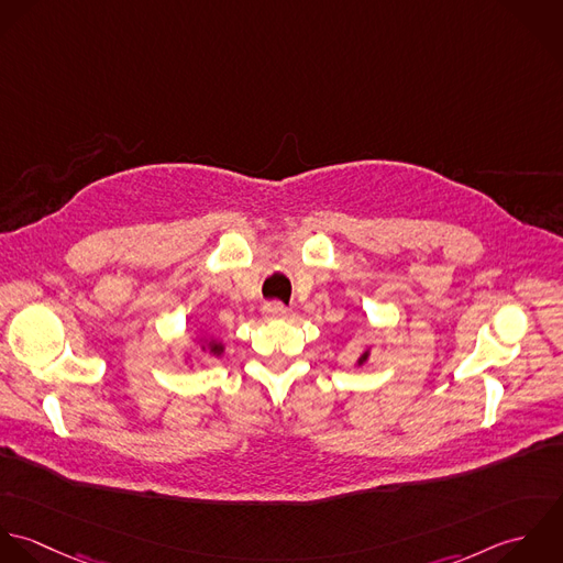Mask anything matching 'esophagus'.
I'll list each match as a JSON object with an SVG mask.
<instances>
[{"instance_id": "obj_1", "label": "esophagus", "mask_w": 563, "mask_h": 563, "mask_svg": "<svg viewBox=\"0 0 563 563\" xmlns=\"http://www.w3.org/2000/svg\"><path fill=\"white\" fill-rule=\"evenodd\" d=\"M263 316L267 320H285V318H289V309L285 305H280V302H267L263 307Z\"/></svg>"}]
</instances>
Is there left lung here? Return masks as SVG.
Instances as JSON below:
<instances>
[{
    "mask_svg": "<svg viewBox=\"0 0 563 563\" xmlns=\"http://www.w3.org/2000/svg\"><path fill=\"white\" fill-rule=\"evenodd\" d=\"M367 356H369V350H365V352L358 356V361H356V363H358V365H363V363L367 361Z\"/></svg>",
    "mask_w": 563,
    "mask_h": 563,
    "instance_id": "left-lung-1",
    "label": "left lung"
}]
</instances>
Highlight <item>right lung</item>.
Instances as JSON below:
<instances>
[{
  "label": "right lung",
  "instance_id": "add662e5",
  "mask_svg": "<svg viewBox=\"0 0 563 563\" xmlns=\"http://www.w3.org/2000/svg\"><path fill=\"white\" fill-rule=\"evenodd\" d=\"M202 350H205V345H202ZM207 350H209V352H211V354H218V356H220V354H222V352H224V345H222V343H218V341H213V339H211V341H209V343H207Z\"/></svg>",
  "mask_w": 563,
  "mask_h": 563
}]
</instances>
